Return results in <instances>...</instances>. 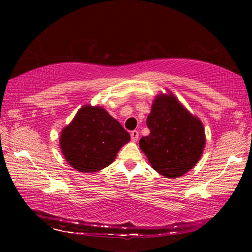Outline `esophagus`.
<instances>
[{
	"mask_svg": "<svg viewBox=\"0 0 252 252\" xmlns=\"http://www.w3.org/2000/svg\"><path fill=\"white\" fill-rule=\"evenodd\" d=\"M138 139H139V131H136V130L131 131V140H132V141H133V142L138 141Z\"/></svg>",
	"mask_w": 252,
	"mask_h": 252,
	"instance_id": "esophagus-1",
	"label": "esophagus"
}]
</instances>
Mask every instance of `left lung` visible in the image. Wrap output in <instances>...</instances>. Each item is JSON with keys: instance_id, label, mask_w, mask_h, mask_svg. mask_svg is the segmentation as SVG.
Segmentation results:
<instances>
[{"instance_id": "left-lung-1", "label": "left lung", "mask_w": 252, "mask_h": 252, "mask_svg": "<svg viewBox=\"0 0 252 252\" xmlns=\"http://www.w3.org/2000/svg\"><path fill=\"white\" fill-rule=\"evenodd\" d=\"M147 126L150 134L142 136L139 146L158 173L179 178L197 164L206 144L202 122L172 93L157 95Z\"/></svg>"}]
</instances>
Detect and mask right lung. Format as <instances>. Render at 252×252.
<instances>
[{
    "label": "right lung",
    "instance_id": "right-lung-1",
    "mask_svg": "<svg viewBox=\"0 0 252 252\" xmlns=\"http://www.w3.org/2000/svg\"><path fill=\"white\" fill-rule=\"evenodd\" d=\"M130 141V134L102 106L83 105L63 127L60 148L72 168L96 172L108 167Z\"/></svg>",
    "mask_w": 252,
    "mask_h": 252
}]
</instances>
